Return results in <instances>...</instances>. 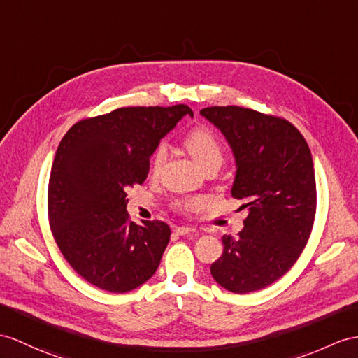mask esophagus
I'll list each match as a JSON object with an SVG mask.
<instances>
[{"label":"esophagus","mask_w":358,"mask_h":358,"mask_svg":"<svg viewBox=\"0 0 358 358\" xmlns=\"http://www.w3.org/2000/svg\"><path fill=\"white\" fill-rule=\"evenodd\" d=\"M174 231H176L178 235H189V234H193L196 229L191 228V226H178Z\"/></svg>","instance_id":"esophagus-1"}]
</instances>
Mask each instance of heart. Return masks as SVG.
I'll use <instances>...</instances> for the list:
<instances>
[{
	"instance_id": "heart-1",
	"label": "heart",
	"mask_w": 358,
	"mask_h": 358,
	"mask_svg": "<svg viewBox=\"0 0 358 358\" xmlns=\"http://www.w3.org/2000/svg\"><path fill=\"white\" fill-rule=\"evenodd\" d=\"M185 144L191 156H193L196 162L202 169H206L209 165H222L223 162L222 144L209 129L197 127L194 130H191L185 139ZM165 159H167V147H165V144H159L155 149L150 159L152 171L153 173L158 171L162 167ZM200 205H202V200L197 197L184 199L178 203V206L185 209V211H194V209H197Z\"/></svg>"
}]
</instances>
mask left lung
Returning <instances> with one entry per match:
<instances>
[{
  "label": "left lung",
  "mask_w": 358,
  "mask_h": 358,
  "mask_svg": "<svg viewBox=\"0 0 358 358\" xmlns=\"http://www.w3.org/2000/svg\"><path fill=\"white\" fill-rule=\"evenodd\" d=\"M220 130L235 158L231 194L249 214L237 238L223 235L211 264L217 284L232 293L264 289L299 258L316 214V178L310 147L287 120L238 106L200 110Z\"/></svg>",
  "instance_id": "obj_1"
}]
</instances>
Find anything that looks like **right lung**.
I'll list each match as a JSON object with an SVG mask.
<instances>
[{
	"label": "right lung",
	"instance_id": "1",
	"mask_svg": "<svg viewBox=\"0 0 358 358\" xmlns=\"http://www.w3.org/2000/svg\"><path fill=\"white\" fill-rule=\"evenodd\" d=\"M171 108H121L78 121L60 141L48 184V220L62 255L83 280L110 293L149 281L170 241L167 223L129 220L126 189L141 185L150 156L182 117Z\"/></svg>",
	"mask_w": 358,
	"mask_h": 358
}]
</instances>
